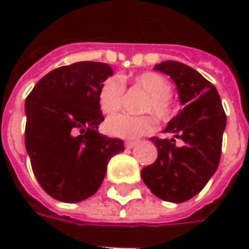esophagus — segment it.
<instances>
[{
  "label": "esophagus",
  "mask_w": 249,
  "mask_h": 249,
  "mask_svg": "<svg viewBox=\"0 0 249 249\" xmlns=\"http://www.w3.org/2000/svg\"><path fill=\"white\" fill-rule=\"evenodd\" d=\"M136 145H137L136 141H125V148H128V149H133Z\"/></svg>",
  "instance_id": "obj_1"
}]
</instances>
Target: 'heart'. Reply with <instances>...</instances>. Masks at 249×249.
I'll return each instance as SVG.
<instances>
[{"mask_svg": "<svg viewBox=\"0 0 249 249\" xmlns=\"http://www.w3.org/2000/svg\"><path fill=\"white\" fill-rule=\"evenodd\" d=\"M124 84L123 77H110L103 82L98 90V105L105 114L114 113L121 108ZM133 85L146 93V97L142 100L140 107L141 112H151L160 120H168L172 116V84L168 78L156 71H145L133 78ZM155 128L156 121L149 114H114L105 123V129L109 135L128 140L149 135Z\"/></svg>", "mask_w": 249, "mask_h": 249, "instance_id": "b5f03b06", "label": "heart"}]
</instances>
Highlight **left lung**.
<instances>
[{
    "label": "left lung",
    "mask_w": 249,
    "mask_h": 249,
    "mask_svg": "<svg viewBox=\"0 0 249 249\" xmlns=\"http://www.w3.org/2000/svg\"><path fill=\"white\" fill-rule=\"evenodd\" d=\"M155 69L176 84L183 109L164 129L173 135L171 140L151 139L159 155L142 168L141 178L159 198L184 203L205 187L219 167L227 117L217 89L197 71L178 61H162ZM175 138L183 145L176 146Z\"/></svg>",
    "instance_id": "8db88e82"
}]
</instances>
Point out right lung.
<instances>
[{
    "label": "right lung",
    "instance_id": "right-lung-1",
    "mask_svg": "<svg viewBox=\"0 0 249 249\" xmlns=\"http://www.w3.org/2000/svg\"><path fill=\"white\" fill-rule=\"evenodd\" d=\"M112 74L104 62H74L49 71L26 97V152L37 181L58 201L93 196L110 157L124 151L123 140L98 132V90Z\"/></svg>",
    "mask_w": 249,
    "mask_h": 249
}]
</instances>
